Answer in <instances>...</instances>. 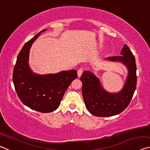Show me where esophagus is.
Segmentation results:
<instances>
[{"mask_svg":"<svg viewBox=\"0 0 150 150\" xmlns=\"http://www.w3.org/2000/svg\"><path fill=\"white\" fill-rule=\"evenodd\" d=\"M83 69H78L77 70V75H78V77H80L81 76V75H82V73H83Z\"/></svg>","mask_w":150,"mask_h":150,"instance_id":"1","label":"esophagus"}]
</instances>
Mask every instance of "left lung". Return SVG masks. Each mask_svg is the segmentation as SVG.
Masks as SVG:
<instances>
[{
    "label": "left lung",
    "instance_id": "left-lung-1",
    "mask_svg": "<svg viewBox=\"0 0 150 150\" xmlns=\"http://www.w3.org/2000/svg\"><path fill=\"white\" fill-rule=\"evenodd\" d=\"M120 54V56L105 59L122 62L128 69V77L120 92H107L101 86L99 79L89 71H85L81 75L83 99L87 110L94 116L107 117L118 115L128 106L132 98L137 81L135 57L126 44L124 45Z\"/></svg>",
    "mask_w": 150,
    "mask_h": 150
}]
</instances>
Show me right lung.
Instances as JSON below:
<instances>
[{"mask_svg": "<svg viewBox=\"0 0 150 150\" xmlns=\"http://www.w3.org/2000/svg\"><path fill=\"white\" fill-rule=\"evenodd\" d=\"M45 30H42L24 44L18 55L12 77L15 90L22 103L42 113L51 112L59 107L66 90L77 77L76 70L38 75L30 69V50L38 35Z\"/></svg>", "mask_w": 150, "mask_h": 150, "instance_id": "obj_1", "label": "right lung"}]
</instances>
